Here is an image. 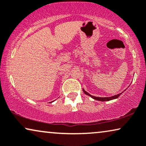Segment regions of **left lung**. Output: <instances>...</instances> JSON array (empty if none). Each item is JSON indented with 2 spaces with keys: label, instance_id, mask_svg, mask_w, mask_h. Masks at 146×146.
Listing matches in <instances>:
<instances>
[{
  "label": "left lung",
  "instance_id": "1",
  "mask_svg": "<svg viewBox=\"0 0 146 146\" xmlns=\"http://www.w3.org/2000/svg\"><path fill=\"white\" fill-rule=\"evenodd\" d=\"M82 90H83V92H84L86 94H87L88 96H90V97L94 98V99L97 100V101H111V100H113V99H115V98H117L119 96L121 95V94H122V93H120V94H116V95H115V96H110V97H97V96H94L90 95V94H88V92L85 91L84 89H82Z\"/></svg>",
  "mask_w": 146,
  "mask_h": 146
}]
</instances>
